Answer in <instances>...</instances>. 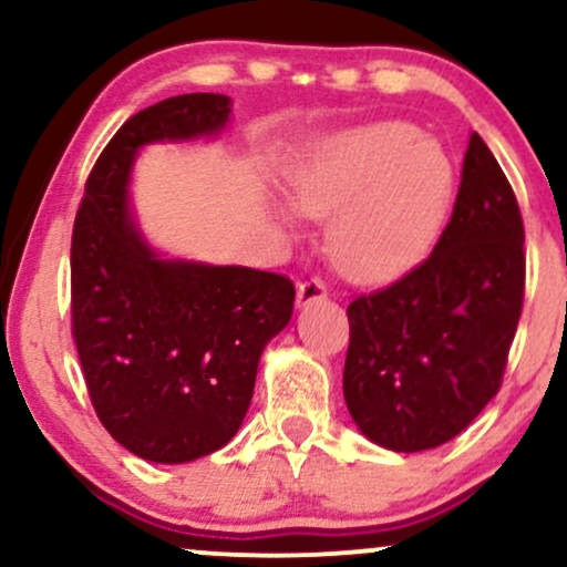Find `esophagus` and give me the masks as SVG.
I'll return each mask as SVG.
<instances>
[{
	"instance_id": "1",
	"label": "esophagus",
	"mask_w": 567,
	"mask_h": 567,
	"mask_svg": "<svg viewBox=\"0 0 567 567\" xmlns=\"http://www.w3.org/2000/svg\"><path fill=\"white\" fill-rule=\"evenodd\" d=\"M328 296V285L320 277H309L298 285V306H309L315 301H322Z\"/></svg>"
}]
</instances>
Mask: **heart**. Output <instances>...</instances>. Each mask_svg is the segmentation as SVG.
<instances>
[{"label": "heart", "mask_w": 567, "mask_h": 567, "mask_svg": "<svg viewBox=\"0 0 567 567\" xmlns=\"http://www.w3.org/2000/svg\"><path fill=\"white\" fill-rule=\"evenodd\" d=\"M451 197V159L408 122L349 130L292 175L296 207L309 218H333L330 261L360 282L400 277L419 264L445 224Z\"/></svg>", "instance_id": "b5f03b06"}]
</instances>
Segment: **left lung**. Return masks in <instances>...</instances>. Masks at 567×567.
Returning a JSON list of instances; mask_svg holds the SVG:
<instances>
[{
    "instance_id": "obj_1",
    "label": "left lung",
    "mask_w": 567,
    "mask_h": 567,
    "mask_svg": "<svg viewBox=\"0 0 567 567\" xmlns=\"http://www.w3.org/2000/svg\"><path fill=\"white\" fill-rule=\"evenodd\" d=\"M525 229L496 157L472 133L451 224L419 266L349 303L343 396L396 453L437 447L498 394L525 298Z\"/></svg>"
}]
</instances>
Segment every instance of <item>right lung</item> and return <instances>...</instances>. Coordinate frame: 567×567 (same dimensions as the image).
Segmentation results:
<instances>
[{
    "mask_svg": "<svg viewBox=\"0 0 567 567\" xmlns=\"http://www.w3.org/2000/svg\"><path fill=\"white\" fill-rule=\"evenodd\" d=\"M229 112L226 95L188 93L130 116L90 171L71 234V336L90 402L122 447L157 464L237 434L261 351L296 301L275 271L162 261L127 213L141 146L213 135Z\"/></svg>",
    "mask_w": 567,
    "mask_h": 567,
    "instance_id": "obj_1",
    "label": "right lung"
}]
</instances>
